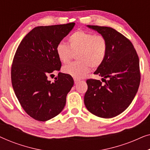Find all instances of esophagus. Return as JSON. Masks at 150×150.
Returning a JSON list of instances; mask_svg holds the SVG:
<instances>
[{
	"instance_id": "34e87169",
	"label": "esophagus",
	"mask_w": 150,
	"mask_h": 150,
	"mask_svg": "<svg viewBox=\"0 0 150 150\" xmlns=\"http://www.w3.org/2000/svg\"><path fill=\"white\" fill-rule=\"evenodd\" d=\"M74 83L76 84L77 83H79V79H74Z\"/></svg>"
}]
</instances>
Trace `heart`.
<instances>
[{
  "label": "heart",
  "instance_id": "heart-1",
  "mask_svg": "<svg viewBox=\"0 0 150 150\" xmlns=\"http://www.w3.org/2000/svg\"><path fill=\"white\" fill-rule=\"evenodd\" d=\"M59 60L67 64L76 54L77 62L63 67L64 74L76 79L85 77L90 67L96 69L101 66L108 53V42L104 37L92 33L79 30L68 38V46L61 42L56 47Z\"/></svg>",
  "mask_w": 150,
  "mask_h": 150
}]
</instances>
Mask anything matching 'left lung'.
<instances>
[{
	"instance_id": "1",
	"label": "left lung",
	"mask_w": 150,
	"mask_h": 150,
	"mask_svg": "<svg viewBox=\"0 0 150 150\" xmlns=\"http://www.w3.org/2000/svg\"><path fill=\"white\" fill-rule=\"evenodd\" d=\"M87 26L106 38L108 53L105 61L94 72L102 77L105 83L88 79L84 102L92 114L112 118L124 112L137 93L141 81L139 57L130 41L114 28Z\"/></svg>"
}]
</instances>
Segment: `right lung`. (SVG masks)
<instances>
[{"label":"right lung","mask_w":150,"mask_h":150,"mask_svg":"<svg viewBox=\"0 0 150 150\" xmlns=\"http://www.w3.org/2000/svg\"><path fill=\"white\" fill-rule=\"evenodd\" d=\"M74 25L71 22L37 26L24 37L14 55L12 86L22 107L35 120L46 122L54 117L66 103L74 85L72 77L59 72L51 83L48 76L60 70L56 47Z\"/></svg>","instance_id":"add662e5"}]
</instances>
